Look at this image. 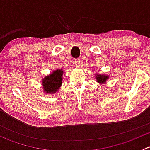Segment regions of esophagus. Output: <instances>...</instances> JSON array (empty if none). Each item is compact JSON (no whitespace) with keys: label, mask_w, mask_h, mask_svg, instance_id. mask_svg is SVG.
<instances>
[{"label":"esophagus","mask_w":150,"mask_h":150,"mask_svg":"<svg viewBox=\"0 0 150 150\" xmlns=\"http://www.w3.org/2000/svg\"><path fill=\"white\" fill-rule=\"evenodd\" d=\"M74 64H75V67H78L81 66V60H80L79 59H75V62H74Z\"/></svg>","instance_id":"esophagus-1"}]
</instances>
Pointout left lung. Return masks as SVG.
Segmentation results:
<instances>
[{"instance_id":"8db88e82","label":"left lung","mask_w":150,"mask_h":150,"mask_svg":"<svg viewBox=\"0 0 150 150\" xmlns=\"http://www.w3.org/2000/svg\"><path fill=\"white\" fill-rule=\"evenodd\" d=\"M108 78L109 77L106 75H99V74L96 75V81H97V82H99V83H101V84L105 83V82L107 81Z\"/></svg>"}]
</instances>
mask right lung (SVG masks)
<instances>
[{
  "mask_svg": "<svg viewBox=\"0 0 150 150\" xmlns=\"http://www.w3.org/2000/svg\"><path fill=\"white\" fill-rule=\"evenodd\" d=\"M62 69H56L42 80L43 91L47 93H54L62 84Z\"/></svg>",
  "mask_w": 150,
  "mask_h": 150,
  "instance_id": "obj_1",
  "label": "right lung"
}]
</instances>
